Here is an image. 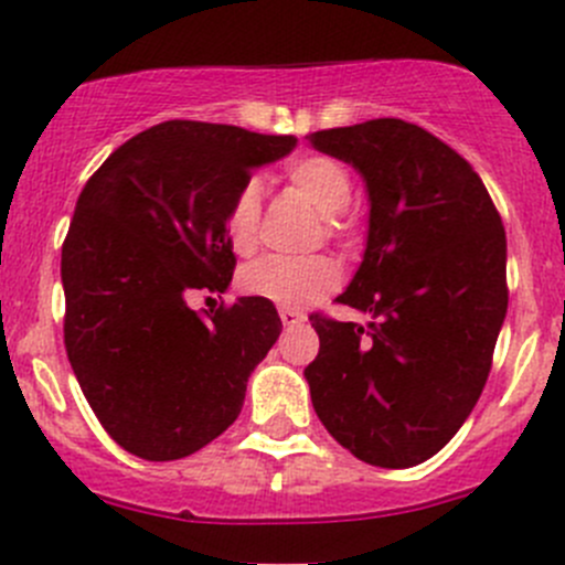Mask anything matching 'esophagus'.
Segmentation results:
<instances>
[{
    "mask_svg": "<svg viewBox=\"0 0 565 565\" xmlns=\"http://www.w3.org/2000/svg\"><path fill=\"white\" fill-rule=\"evenodd\" d=\"M280 318L285 327H296V323L305 321V316L299 310H290V307H280Z\"/></svg>",
    "mask_w": 565,
    "mask_h": 565,
    "instance_id": "1",
    "label": "esophagus"
}]
</instances>
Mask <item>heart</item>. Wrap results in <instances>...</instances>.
Masks as SVG:
<instances>
[{
    "label": "heart",
    "instance_id": "b5f03b06",
    "mask_svg": "<svg viewBox=\"0 0 565 565\" xmlns=\"http://www.w3.org/2000/svg\"><path fill=\"white\" fill-rule=\"evenodd\" d=\"M285 181L299 192L318 214H323V227L329 236L345 231V205L351 203L354 181L343 161L323 153L299 156L282 170ZM260 225V186L258 181H244L227 205L225 231L236 255H253L258 247ZM340 282V269L327 255L305 260L260 258L242 271V288L249 296L269 299L275 305H312Z\"/></svg>",
    "mask_w": 565,
    "mask_h": 565
}]
</instances>
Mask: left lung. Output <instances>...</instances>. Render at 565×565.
I'll return each instance as SVG.
<instances>
[{"label":"left lung","instance_id":"left-lung-1","mask_svg":"<svg viewBox=\"0 0 565 565\" xmlns=\"http://www.w3.org/2000/svg\"><path fill=\"white\" fill-rule=\"evenodd\" d=\"M367 186L365 258L340 305L312 312L321 349L305 367L318 420L360 461L423 465L470 417L508 310L505 231L470 161L398 117L310 134Z\"/></svg>","mask_w":565,"mask_h":565}]
</instances>
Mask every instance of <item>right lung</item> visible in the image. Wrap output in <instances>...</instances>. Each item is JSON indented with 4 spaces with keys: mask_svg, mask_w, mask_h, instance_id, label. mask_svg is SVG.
<instances>
[{
    "mask_svg": "<svg viewBox=\"0 0 565 565\" xmlns=\"http://www.w3.org/2000/svg\"><path fill=\"white\" fill-rule=\"evenodd\" d=\"M296 137L167 120L122 142L82 189L63 244L65 351L111 439L148 461L205 448L238 417L247 379L280 338L275 305L225 294V216L253 170Z\"/></svg>",
    "mask_w": 565,
    "mask_h": 565,
    "instance_id": "add662e5",
    "label": "right lung"
}]
</instances>
